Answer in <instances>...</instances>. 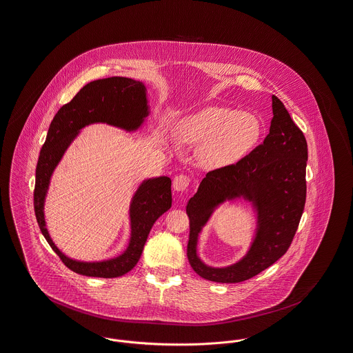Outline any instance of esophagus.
Returning <instances> with one entry per match:
<instances>
[{"label": "esophagus", "instance_id": "obj_1", "mask_svg": "<svg viewBox=\"0 0 353 353\" xmlns=\"http://www.w3.org/2000/svg\"><path fill=\"white\" fill-rule=\"evenodd\" d=\"M188 185H190V178L185 174L176 175L172 181V188L175 191H185L188 190Z\"/></svg>", "mask_w": 353, "mask_h": 353}]
</instances>
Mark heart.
<instances>
[{
    "label": "heart",
    "instance_id": "1",
    "mask_svg": "<svg viewBox=\"0 0 353 353\" xmlns=\"http://www.w3.org/2000/svg\"><path fill=\"white\" fill-rule=\"evenodd\" d=\"M262 124L253 114H236L230 108H209L181 127L178 138L183 143L202 145L199 163L206 168H221L242 159L259 141Z\"/></svg>",
    "mask_w": 353,
    "mask_h": 353
}]
</instances>
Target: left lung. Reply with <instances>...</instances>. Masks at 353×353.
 Wrapping results in <instances>:
<instances>
[{"instance_id":"8db88e82","label":"left lung","mask_w":353,"mask_h":353,"mask_svg":"<svg viewBox=\"0 0 353 353\" xmlns=\"http://www.w3.org/2000/svg\"><path fill=\"white\" fill-rule=\"evenodd\" d=\"M273 119L262 144L234 165L209 171L188 201V259L205 280L242 282L281 259L297 232L306 199L307 144L277 96H272ZM243 197L258 212L256 238L247 256L234 265L212 268L196 254L197 236L214 208Z\"/></svg>"}]
</instances>
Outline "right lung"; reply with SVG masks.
<instances>
[{
    "instance_id": "1",
    "label": "right lung",
    "mask_w": 353,
    "mask_h": 353,
    "mask_svg": "<svg viewBox=\"0 0 353 353\" xmlns=\"http://www.w3.org/2000/svg\"><path fill=\"white\" fill-rule=\"evenodd\" d=\"M148 115L145 87L128 77L100 79L84 85L70 103L64 104L52 120L47 139L36 167L34 212L39 228L49 246L72 272L88 277L115 279L128 273L141 259V252L155 221L171 208V179L151 178L141 182L130 205L131 238L123 254L99 262H84L67 257L48 233L44 202L50 176L79 131L94 123H107L127 131L141 127Z\"/></svg>"
}]
</instances>
